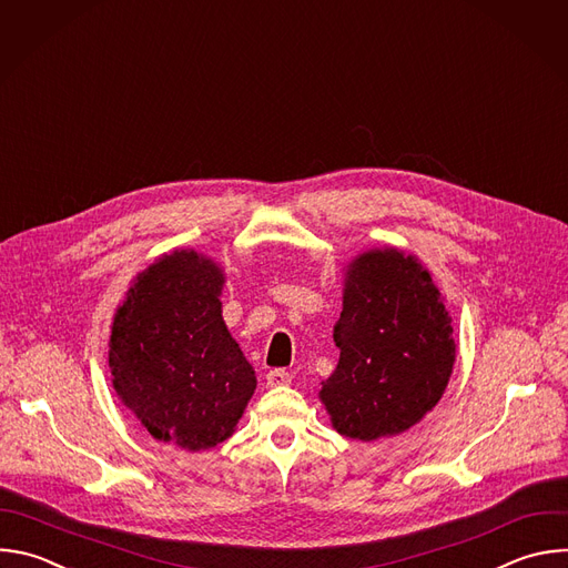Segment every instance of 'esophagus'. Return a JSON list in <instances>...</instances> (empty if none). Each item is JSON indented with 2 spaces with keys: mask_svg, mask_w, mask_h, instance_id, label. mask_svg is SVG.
<instances>
[{
  "mask_svg": "<svg viewBox=\"0 0 568 568\" xmlns=\"http://www.w3.org/2000/svg\"><path fill=\"white\" fill-rule=\"evenodd\" d=\"M292 382V374L283 367H274L267 372V386L270 388H281V386H290Z\"/></svg>",
  "mask_w": 568,
  "mask_h": 568,
  "instance_id": "obj_1",
  "label": "esophagus"
}]
</instances>
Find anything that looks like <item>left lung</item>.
I'll return each instance as SVG.
<instances>
[{
    "label": "left lung",
    "instance_id": "1",
    "mask_svg": "<svg viewBox=\"0 0 568 568\" xmlns=\"http://www.w3.org/2000/svg\"><path fill=\"white\" fill-rule=\"evenodd\" d=\"M336 369L321 384L329 422L358 442L395 437L430 413L453 374V318L430 272L397 247L352 258L334 325Z\"/></svg>",
    "mask_w": 568,
    "mask_h": 568
}]
</instances>
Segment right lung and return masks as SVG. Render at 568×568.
Wrapping results in <instances>:
<instances>
[{
    "instance_id": "right-lung-1",
    "label": "right lung",
    "mask_w": 568,
    "mask_h": 568,
    "mask_svg": "<svg viewBox=\"0 0 568 568\" xmlns=\"http://www.w3.org/2000/svg\"><path fill=\"white\" fill-rule=\"evenodd\" d=\"M223 285L219 263L175 250L135 276L111 325L118 399L153 439L192 453L232 437L256 390L223 321Z\"/></svg>"
}]
</instances>
